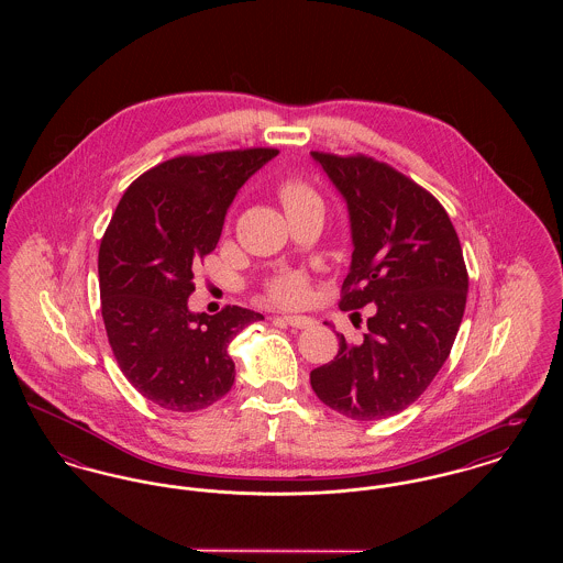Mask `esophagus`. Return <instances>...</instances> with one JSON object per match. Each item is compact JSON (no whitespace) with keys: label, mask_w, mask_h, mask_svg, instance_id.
Instances as JSON below:
<instances>
[{"label":"esophagus","mask_w":563,"mask_h":563,"mask_svg":"<svg viewBox=\"0 0 563 563\" xmlns=\"http://www.w3.org/2000/svg\"><path fill=\"white\" fill-rule=\"evenodd\" d=\"M274 322H285L295 329H310L314 324L310 317H274Z\"/></svg>","instance_id":"obj_1"}]
</instances>
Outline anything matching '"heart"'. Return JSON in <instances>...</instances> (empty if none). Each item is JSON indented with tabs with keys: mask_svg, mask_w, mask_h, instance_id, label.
Here are the masks:
<instances>
[{
	"mask_svg": "<svg viewBox=\"0 0 563 563\" xmlns=\"http://www.w3.org/2000/svg\"><path fill=\"white\" fill-rule=\"evenodd\" d=\"M278 196L285 205V209H289V207L299 205L308 198H314V191L308 188L306 184L297 181V179H287V181L280 184ZM268 295L272 301H276L280 306H297L308 295V283L301 274L289 272V274H283V276H278L269 283Z\"/></svg>",
	"mask_w": 563,
	"mask_h": 563,
	"instance_id": "1",
	"label": "heart"
}]
</instances>
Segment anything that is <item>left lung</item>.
<instances>
[{
	"mask_svg": "<svg viewBox=\"0 0 563 563\" xmlns=\"http://www.w3.org/2000/svg\"><path fill=\"white\" fill-rule=\"evenodd\" d=\"M344 196L352 262L342 310L375 306L361 344L340 338L333 361L310 372L327 407L382 420L416 401L443 367L460 329L468 274L450 214L393 166L369 156L312 152Z\"/></svg>",
	"mask_w": 563,
	"mask_h": 563,
	"instance_id": "8db88e82",
	"label": "left lung"
}]
</instances>
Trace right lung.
<instances>
[{"label": "right lung", "instance_id": "1", "mask_svg": "<svg viewBox=\"0 0 563 563\" xmlns=\"http://www.w3.org/2000/svg\"><path fill=\"white\" fill-rule=\"evenodd\" d=\"M278 150L177 156L124 191L99 249L101 314L113 356L134 388L168 411H198L234 384L230 342L260 312L225 306L194 314V269L214 251L244 181Z\"/></svg>", "mask_w": 563, "mask_h": 563}]
</instances>
